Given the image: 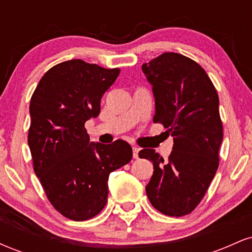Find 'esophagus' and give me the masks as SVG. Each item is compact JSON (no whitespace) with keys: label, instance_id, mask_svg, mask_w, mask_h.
<instances>
[{"label":"esophagus","instance_id":"1","mask_svg":"<svg viewBox=\"0 0 252 252\" xmlns=\"http://www.w3.org/2000/svg\"><path fill=\"white\" fill-rule=\"evenodd\" d=\"M138 152H140V148L132 147V156H134V158H138Z\"/></svg>","mask_w":252,"mask_h":252}]
</instances>
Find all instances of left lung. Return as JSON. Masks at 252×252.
I'll return each mask as SVG.
<instances>
[{
  "instance_id": "1",
  "label": "left lung",
  "mask_w": 252,
  "mask_h": 252,
  "mask_svg": "<svg viewBox=\"0 0 252 252\" xmlns=\"http://www.w3.org/2000/svg\"><path fill=\"white\" fill-rule=\"evenodd\" d=\"M155 98L154 123L173 136V152L164 161L154 149H142L154 172L146 192L156 210L186 216L198 206L219 166L222 124L219 98L204 68L194 60L167 52L142 65Z\"/></svg>"
}]
</instances>
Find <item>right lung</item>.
Segmentation results:
<instances>
[{"instance_id": "add662e5", "label": "right lung", "mask_w": 252, "mask_h": 252, "mask_svg": "<svg viewBox=\"0 0 252 252\" xmlns=\"http://www.w3.org/2000/svg\"><path fill=\"white\" fill-rule=\"evenodd\" d=\"M120 68L73 59L50 68L31 99L28 146L34 172L58 212L83 221L108 201L110 173L130 162L128 142H90L85 122L97 117L100 99Z\"/></svg>"}]
</instances>
